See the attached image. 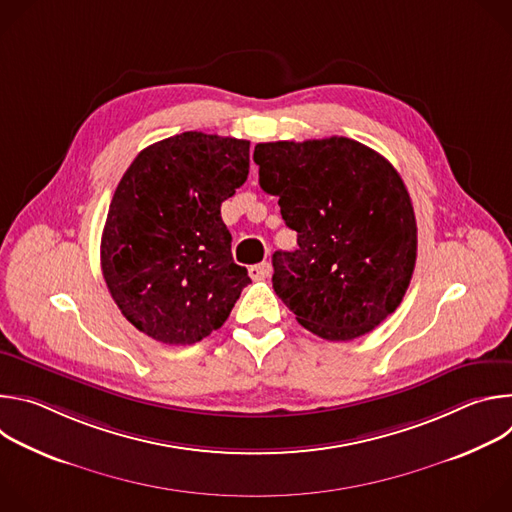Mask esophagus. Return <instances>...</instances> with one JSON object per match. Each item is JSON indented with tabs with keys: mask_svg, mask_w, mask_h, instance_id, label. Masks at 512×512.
<instances>
[{
	"mask_svg": "<svg viewBox=\"0 0 512 512\" xmlns=\"http://www.w3.org/2000/svg\"><path fill=\"white\" fill-rule=\"evenodd\" d=\"M271 263H267V261H263V263H257V265H251L249 267V275H251V279H265V277H269L271 275Z\"/></svg>",
	"mask_w": 512,
	"mask_h": 512,
	"instance_id": "1",
	"label": "esophagus"
}]
</instances>
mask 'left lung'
Returning <instances> with one entry per match:
<instances>
[{
    "label": "left lung",
    "mask_w": 512,
    "mask_h": 512,
    "mask_svg": "<svg viewBox=\"0 0 512 512\" xmlns=\"http://www.w3.org/2000/svg\"><path fill=\"white\" fill-rule=\"evenodd\" d=\"M259 184L279 198L296 251L273 253V289L326 340H354L397 310L417 257V225L397 170L348 137L257 143Z\"/></svg>",
    "instance_id": "8db88e82"
}]
</instances>
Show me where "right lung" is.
<instances>
[{
  "mask_svg": "<svg viewBox=\"0 0 512 512\" xmlns=\"http://www.w3.org/2000/svg\"><path fill=\"white\" fill-rule=\"evenodd\" d=\"M249 141L186 131L148 145L113 194L101 269L121 314L164 344H194L247 283L221 204L245 184Z\"/></svg>",
  "mask_w": 512,
  "mask_h": 512,
  "instance_id": "obj_1",
  "label": "right lung"
}]
</instances>
